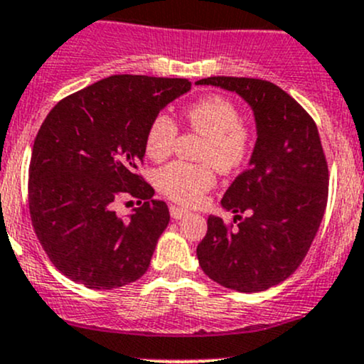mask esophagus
Wrapping results in <instances>:
<instances>
[{
    "label": "esophagus",
    "instance_id": "obj_1",
    "mask_svg": "<svg viewBox=\"0 0 364 364\" xmlns=\"http://www.w3.org/2000/svg\"><path fill=\"white\" fill-rule=\"evenodd\" d=\"M169 213H171V218H173V219H181V218H185L186 214H188V210L181 209V207H178V205H171Z\"/></svg>",
    "mask_w": 364,
    "mask_h": 364
}]
</instances>
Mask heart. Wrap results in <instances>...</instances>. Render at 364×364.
Returning a JSON list of instances; mask_svg holds the SVG:
<instances>
[{"instance_id": "1", "label": "heart", "mask_w": 364, "mask_h": 364, "mask_svg": "<svg viewBox=\"0 0 364 364\" xmlns=\"http://www.w3.org/2000/svg\"><path fill=\"white\" fill-rule=\"evenodd\" d=\"M190 127L205 136L200 159L205 164L173 162L155 174V185L171 200L185 205L200 202L215 185V171L233 173L249 161L254 146V134L242 122V114L231 100L210 95L185 112ZM178 139V124L169 114L155 115L145 136V151L154 161L169 157ZM210 161L213 163L210 164Z\"/></svg>"}]
</instances>
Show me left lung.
I'll use <instances>...</instances> for the list:
<instances>
[{
  "mask_svg": "<svg viewBox=\"0 0 364 364\" xmlns=\"http://www.w3.org/2000/svg\"><path fill=\"white\" fill-rule=\"evenodd\" d=\"M250 105L257 139L249 169L235 178L221 205L233 225L207 219L197 247L198 264L210 279L237 292H262L297 269L318 233L328 200V166L313 117L289 93L252 77H207ZM249 212V218H242Z\"/></svg>",
  "mask_w": 364,
  "mask_h": 364,
  "instance_id": "8db88e82",
  "label": "left lung"
}]
</instances>
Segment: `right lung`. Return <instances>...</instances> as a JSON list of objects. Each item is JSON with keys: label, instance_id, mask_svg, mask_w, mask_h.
<instances>
[{"label": "right lung", "instance_id": "obj_1", "mask_svg": "<svg viewBox=\"0 0 364 364\" xmlns=\"http://www.w3.org/2000/svg\"><path fill=\"white\" fill-rule=\"evenodd\" d=\"M188 79L110 75L60 100L34 139L29 213L55 267L87 289L110 290L146 273L169 225L166 202L138 174L150 122L190 91ZM139 198L127 220L114 203Z\"/></svg>", "mask_w": 364, "mask_h": 364}]
</instances>
